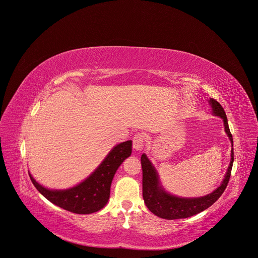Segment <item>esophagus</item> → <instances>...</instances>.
<instances>
[{
    "label": "esophagus",
    "mask_w": 258,
    "mask_h": 258,
    "mask_svg": "<svg viewBox=\"0 0 258 258\" xmlns=\"http://www.w3.org/2000/svg\"><path fill=\"white\" fill-rule=\"evenodd\" d=\"M145 143V137L142 133H138L135 135V137L133 138V147L136 151H141Z\"/></svg>",
    "instance_id": "esophagus-1"
}]
</instances>
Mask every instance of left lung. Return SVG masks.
I'll return each instance as SVG.
<instances>
[{
    "label": "left lung",
    "mask_w": 258,
    "mask_h": 258,
    "mask_svg": "<svg viewBox=\"0 0 258 258\" xmlns=\"http://www.w3.org/2000/svg\"><path fill=\"white\" fill-rule=\"evenodd\" d=\"M212 112L215 116H220L225 125V132L232 143L233 138L230 133L228 120L223 106L212 98L209 100ZM234 161L233 148L231 150V161H230L229 167L227 169L225 179L223 180L221 186H219L215 190L205 197L201 198H180L175 197L167 191L160 185L158 172L153 166L152 162L148 160L145 154L141 156V166H142V196L146 207L150 209L155 215L165 220H177V219H186L189 216L198 214L205 209L209 208L213 203L219 200L223 195L225 189L229 183L230 175H231V169Z\"/></svg>",
    "instance_id": "left-lung-1"
}]
</instances>
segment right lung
Segmentation results:
<instances>
[{"label": "right lung", "mask_w": 258, "mask_h": 258, "mask_svg": "<svg viewBox=\"0 0 258 258\" xmlns=\"http://www.w3.org/2000/svg\"><path fill=\"white\" fill-rule=\"evenodd\" d=\"M132 154V141L116 145L89 178L64 190H50L38 184L29 173L37 190L54 205L77 214H90L102 209L110 198L111 184L118 167Z\"/></svg>", "instance_id": "1"}]
</instances>
